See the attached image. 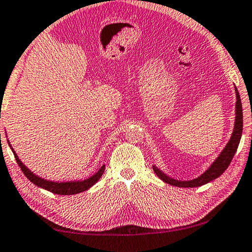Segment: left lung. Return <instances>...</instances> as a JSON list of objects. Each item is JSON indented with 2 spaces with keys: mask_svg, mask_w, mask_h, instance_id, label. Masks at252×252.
<instances>
[{
  "mask_svg": "<svg viewBox=\"0 0 252 252\" xmlns=\"http://www.w3.org/2000/svg\"><path fill=\"white\" fill-rule=\"evenodd\" d=\"M235 94H237V104H235V125H234V130L233 134H232V137L225 146V149L223 150V152L220 153V156L216 158V161L213 163L210 169L207 170L206 172H204L202 176L197 178V179H193L190 181H178L175 179H171L168 176H165L164 173H162L160 170L157 169L156 166H153L154 172L157 173V176L164 181V183L176 186V187H183V188H192V187H199V186H203L205 184L210 183V181L219 178L222 173L227 169V166L230 165L232 158H233L235 152H237V149L239 146L240 139H241L242 135V126H243V121H242V103L241 99H240V94L238 92V89L235 88Z\"/></svg>",
  "mask_w": 252,
  "mask_h": 252,
  "instance_id": "left-lung-1",
  "label": "left lung"
}]
</instances>
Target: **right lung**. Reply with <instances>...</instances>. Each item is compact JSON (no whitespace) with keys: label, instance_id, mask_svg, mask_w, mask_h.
I'll list each match as a JSON object with an SVG mask.
<instances>
[{"label":"right lung","instance_id":"1","mask_svg":"<svg viewBox=\"0 0 252 252\" xmlns=\"http://www.w3.org/2000/svg\"><path fill=\"white\" fill-rule=\"evenodd\" d=\"M13 154H14L15 160H17V163L21 168V171L23 172V175L28 178V179L32 181V184L38 186V187L44 188V189H46V190H48L50 192L57 193V195H75V193L86 191L91 187V186H94L96 181L100 179V178H101L102 173L104 172V164H103L101 168L99 169V171L95 173V175H94L91 178H89V179H86L83 181H76V183H52V181L44 180L39 177L34 176L29 169H27L26 166L22 164V162L19 160L17 154H15L14 152H13Z\"/></svg>","mask_w":252,"mask_h":252}]
</instances>
